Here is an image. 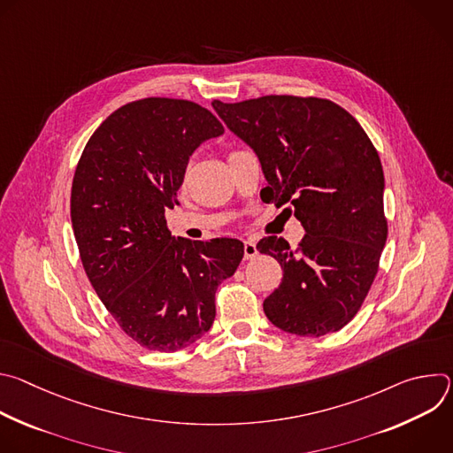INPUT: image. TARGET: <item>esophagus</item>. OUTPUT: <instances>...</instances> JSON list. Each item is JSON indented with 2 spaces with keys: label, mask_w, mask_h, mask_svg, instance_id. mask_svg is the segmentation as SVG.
Returning <instances> with one entry per match:
<instances>
[{
  "label": "esophagus",
  "mask_w": 453,
  "mask_h": 453,
  "mask_svg": "<svg viewBox=\"0 0 453 453\" xmlns=\"http://www.w3.org/2000/svg\"><path fill=\"white\" fill-rule=\"evenodd\" d=\"M256 254H257L256 243L252 240H245L243 242V257H245V260H250V257H254Z\"/></svg>",
  "instance_id": "34e87169"
}]
</instances>
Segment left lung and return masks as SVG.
I'll use <instances>...</instances> for the list:
<instances>
[{"label":"left lung","instance_id":"left-lung-1","mask_svg":"<svg viewBox=\"0 0 453 453\" xmlns=\"http://www.w3.org/2000/svg\"><path fill=\"white\" fill-rule=\"evenodd\" d=\"M211 105L256 152L273 201L290 203L306 231L297 249L278 236L256 245L283 267L281 285L264 301L265 315L301 337L339 332L360 310L387 240L374 145L326 98L267 95Z\"/></svg>","mask_w":453,"mask_h":453}]
</instances>
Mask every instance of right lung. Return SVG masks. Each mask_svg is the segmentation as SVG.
<instances>
[{
  "label": "right lung",
  "instance_id": "1",
  "mask_svg": "<svg viewBox=\"0 0 453 453\" xmlns=\"http://www.w3.org/2000/svg\"><path fill=\"white\" fill-rule=\"evenodd\" d=\"M224 133L196 102L150 96L125 104L89 138L72 186V224L84 271L118 326L150 351H177L215 320L217 287L243 243L172 236L186 165Z\"/></svg>",
  "mask_w": 453,
  "mask_h": 453
}]
</instances>
